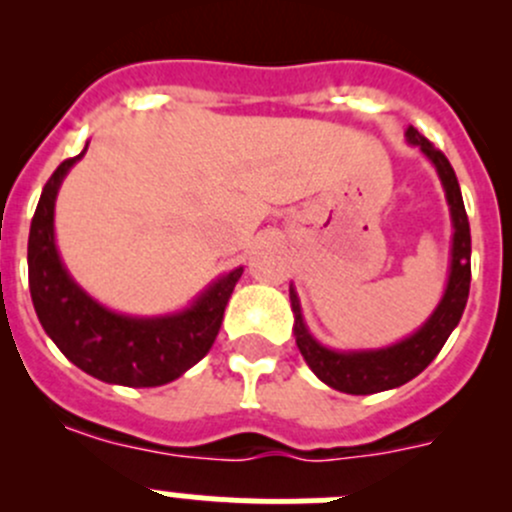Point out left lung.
<instances>
[{
  "instance_id": "obj_1",
  "label": "left lung",
  "mask_w": 512,
  "mask_h": 512,
  "mask_svg": "<svg viewBox=\"0 0 512 512\" xmlns=\"http://www.w3.org/2000/svg\"><path fill=\"white\" fill-rule=\"evenodd\" d=\"M406 138H409L411 146L421 148L423 156L436 165V173L441 178L443 190H446L453 223L451 275H448V285L441 302L433 309L431 317L426 319V324L411 337H406L404 342L391 344V347L366 349V352H337V349L322 347L309 334L297 292H294V287H289L294 312V339H297L299 352H302L309 369L317 374V379H322L332 389L344 391V394L366 396L376 394V391L396 389V386L406 384V381L421 374L436 359V354L441 352L456 324L461 322V314L468 302V289H471V225H468L458 178L448 158L428 138H423L414 126H409Z\"/></svg>"
}]
</instances>
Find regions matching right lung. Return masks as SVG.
Listing matches in <instances>:
<instances>
[{
	"label": "right lung",
	"mask_w": 512,
	"mask_h": 512,
	"mask_svg": "<svg viewBox=\"0 0 512 512\" xmlns=\"http://www.w3.org/2000/svg\"><path fill=\"white\" fill-rule=\"evenodd\" d=\"M64 160L46 180L29 230V289L41 327L61 354L106 384L163 386L183 376L213 347L242 267L205 289L188 309L168 317H126L98 304L61 262L54 240V205L76 160Z\"/></svg>",
	"instance_id": "add662e5"
}]
</instances>
